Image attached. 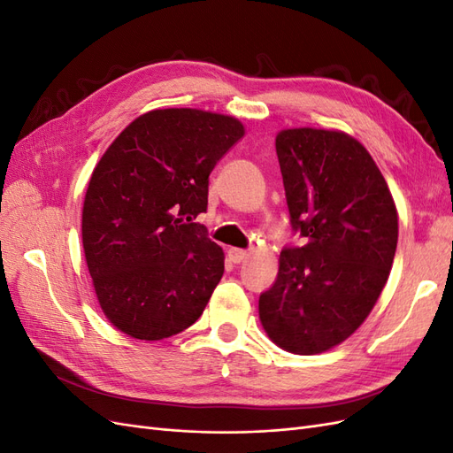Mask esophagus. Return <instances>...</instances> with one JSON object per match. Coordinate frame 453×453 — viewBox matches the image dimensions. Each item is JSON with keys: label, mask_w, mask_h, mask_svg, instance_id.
<instances>
[{"label": "esophagus", "mask_w": 453, "mask_h": 453, "mask_svg": "<svg viewBox=\"0 0 453 453\" xmlns=\"http://www.w3.org/2000/svg\"><path fill=\"white\" fill-rule=\"evenodd\" d=\"M226 253H228V258H230L232 263H234V265H240V263H243V260L250 257V253H248V251H243V250H236V248H230Z\"/></svg>", "instance_id": "obj_1"}]
</instances>
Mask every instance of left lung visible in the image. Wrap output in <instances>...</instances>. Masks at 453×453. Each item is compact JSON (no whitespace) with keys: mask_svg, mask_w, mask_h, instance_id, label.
I'll return each instance as SVG.
<instances>
[{"mask_svg":"<svg viewBox=\"0 0 453 453\" xmlns=\"http://www.w3.org/2000/svg\"><path fill=\"white\" fill-rule=\"evenodd\" d=\"M293 232L278 278L258 296L273 344L296 355L338 346L357 331L389 278L399 217L368 150L336 130L291 128L276 138Z\"/></svg>","mask_w":453,"mask_h":453,"instance_id":"8db88e82","label":"left lung"}]
</instances>
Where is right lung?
<instances>
[{
	"mask_svg": "<svg viewBox=\"0 0 453 453\" xmlns=\"http://www.w3.org/2000/svg\"><path fill=\"white\" fill-rule=\"evenodd\" d=\"M242 138L232 117L155 109L100 158L83 205V248L96 296L119 331L162 340L202 315L225 253L195 219L208 210L215 164Z\"/></svg>",
	"mask_w": 453,
	"mask_h": 453,
	"instance_id": "right-lung-1",
	"label": "right lung"
}]
</instances>
